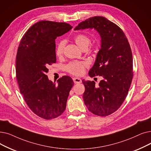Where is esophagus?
I'll use <instances>...</instances> for the list:
<instances>
[{
  "instance_id": "esophagus-1",
  "label": "esophagus",
  "mask_w": 151,
  "mask_h": 151,
  "mask_svg": "<svg viewBox=\"0 0 151 151\" xmlns=\"http://www.w3.org/2000/svg\"><path fill=\"white\" fill-rule=\"evenodd\" d=\"M73 81L75 84H78V83H81V80L79 78H73Z\"/></svg>"
}]
</instances>
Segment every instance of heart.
Returning a JSON list of instances; mask_svg holds the SVG:
<instances>
[{
    "label": "heart",
    "instance_id": "b5f03b06",
    "mask_svg": "<svg viewBox=\"0 0 151 151\" xmlns=\"http://www.w3.org/2000/svg\"><path fill=\"white\" fill-rule=\"evenodd\" d=\"M74 41L78 47L82 50L87 49L91 43V39L84 34L77 35L74 38ZM65 45H66V41L65 40H62L58 42L55 50V54L57 57H60L63 55ZM86 67L87 64L86 62L74 61L68 63L65 66V70L72 75L80 76L84 73L85 68Z\"/></svg>",
    "mask_w": 151,
    "mask_h": 151
}]
</instances>
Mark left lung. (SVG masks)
Instances as JSON below:
<instances>
[{"label":"left lung","mask_w":151,"mask_h":151,"mask_svg":"<svg viewBox=\"0 0 151 151\" xmlns=\"http://www.w3.org/2000/svg\"><path fill=\"white\" fill-rule=\"evenodd\" d=\"M86 28L95 29L101 37V49L89 75L103 80L98 86L94 81L83 80V100L91 112L106 116L119 109L128 94L133 76L132 49L122 29L106 18H89L75 30Z\"/></svg>","instance_id":"1"}]
</instances>
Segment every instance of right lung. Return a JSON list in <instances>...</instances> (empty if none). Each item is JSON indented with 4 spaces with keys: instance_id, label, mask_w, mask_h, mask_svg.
I'll use <instances>...</instances> for the list:
<instances>
[{
    "instance_id": "add662e5",
    "label": "right lung",
    "mask_w": 151,
    "mask_h": 151,
    "mask_svg": "<svg viewBox=\"0 0 151 151\" xmlns=\"http://www.w3.org/2000/svg\"><path fill=\"white\" fill-rule=\"evenodd\" d=\"M72 27L66 23L41 21L22 38L16 58V77L19 91L29 108L45 120L61 115L74 83L63 76L56 85L46 75L49 65L56 62L55 41Z\"/></svg>"
}]
</instances>
